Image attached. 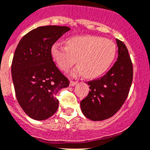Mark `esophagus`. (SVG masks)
<instances>
[{
  "label": "esophagus",
  "mask_w": 150,
  "mask_h": 150,
  "mask_svg": "<svg viewBox=\"0 0 150 150\" xmlns=\"http://www.w3.org/2000/svg\"><path fill=\"white\" fill-rule=\"evenodd\" d=\"M77 81H73V80H71V81L70 82V86H75L76 84H77Z\"/></svg>",
  "instance_id": "34e87169"
}]
</instances>
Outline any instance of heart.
<instances>
[{"mask_svg":"<svg viewBox=\"0 0 150 150\" xmlns=\"http://www.w3.org/2000/svg\"><path fill=\"white\" fill-rule=\"evenodd\" d=\"M117 48L111 40L100 36H76L68 38L66 46L55 43L52 55L63 71L77 63L75 74L83 73L87 78L100 76L108 70L116 56Z\"/></svg>","mask_w":150,"mask_h":150,"instance_id":"obj_1","label":"heart"}]
</instances>
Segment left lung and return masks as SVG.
I'll return each mask as SVG.
<instances>
[{
    "instance_id": "1",
    "label": "left lung",
    "mask_w": 150,
    "mask_h": 150,
    "mask_svg": "<svg viewBox=\"0 0 150 150\" xmlns=\"http://www.w3.org/2000/svg\"><path fill=\"white\" fill-rule=\"evenodd\" d=\"M117 60L99 79L86 82L89 94L80 102L82 112L92 121L112 117L124 105L133 81V64L128 50L122 41L116 39Z\"/></svg>"
}]
</instances>
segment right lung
<instances>
[{
    "label": "right lung",
    "instance_id": "obj_1",
    "mask_svg": "<svg viewBox=\"0 0 150 150\" xmlns=\"http://www.w3.org/2000/svg\"><path fill=\"white\" fill-rule=\"evenodd\" d=\"M69 30L67 26H39L24 35L16 47L13 83L19 104L31 118L42 121L52 116L59 104L56 94L69 86L52 56L54 43Z\"/></svg>",
    "mask_w": 150,
    "mask_h": 150
}]
</instances>
